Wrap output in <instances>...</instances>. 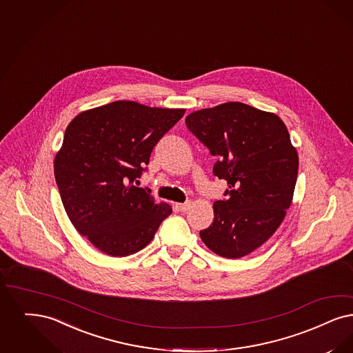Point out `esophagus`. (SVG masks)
<instances>
[{
  "label": "esophagus",
  "mask_w": 353,
  "mask_h": 353,
  "mask_svg": "<svg viewBox=\"0 0 353 353\" xmlns=\"http://www.w3.org/2000/svg\"><path fill=\"white\" fill-rule=\"evenodd\" d=\"M190 206V202H185V203H176V208L180 210V212H186Z\"/></svg>",
  "instance_id": "1"
}]
</instances>
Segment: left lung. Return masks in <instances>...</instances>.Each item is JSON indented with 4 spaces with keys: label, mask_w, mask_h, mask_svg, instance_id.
I'll use <instances>...</instances> for the list:
<instances>
[{
    "label": "left lung",
    "mask_w": 353,
    "mask_h": 353,
    "mask_svg": "<svg viewBox=\"0 0 353 353\" xmlns=\"http://www.w3.org/2000/svg\"><path fill=\"white\" fill-rule=\"evenodd\" d=\"M185 123L218 156L212 172L228 185V197L214 202V221L199 232L201 239L227 259L254 252L292 205L298 154L288 128L276 114L241 102L193 112Z\"/></svg>",
    "instance_id": "obj_1"
}]
</instances>
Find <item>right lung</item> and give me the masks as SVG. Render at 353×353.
Wrapping results in <instances>:
<instances>
[{
	"instance_id": "obj_1",
	"label": "right lung",
	"mask_w": 353,
	"mask_h": 353,
	"mask_svg": "<svg viewBox=\"0 0 353 353\" xmlns=\"http://www.w3.org/2000/svg\"><path fill=\"white\" fill-rule=\"evenodd\" d=\"M185 109L115 101L76 115L65 128L54 172L74 228L101 252L123 257L143 250L172 214L150 189L134 185L156 143Z\"/></svg>"
}]
</instances>
